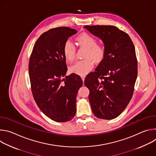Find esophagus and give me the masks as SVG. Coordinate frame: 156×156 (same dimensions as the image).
Instances as JSON below:
<instances>
[{"label":"esophagus","mask_w":156,"mask_h":156,"mask_svg":"<svg viewBox=\"0 0 156 156\" xmlns=\"http://www.w3.org/2000/svg\"><path fill=\"white\" fill-rule=\"evenodd\" d=\"M85 77H86V76H85V75H81V79H82L83 81H84V78H85Z\"/></svg>","instance_id":"1"}]
</instances>
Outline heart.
Listing matches in <instances>:
<instances>
[{"mask_svg": "<svg viewBox=\"0 0 156 156\" xmlns=\"http://www.w3.org/2000/svg\"><path fill=\"white\" fill-rule=\"evenodd\" d=\"M80 47L86 49L83 60H80L70 67L72 73L84 75L93 67V61L96 63L104 60L107 54V48L104 44H98L96 37L87 33H82L76 37ZM63 53L66 61L71 63L75 58L76 48L70 41H66L63 47Z\"/></svg>", "mask_w": 156, "mask_h": 156, "instance_id": "b5f03b06", "label": "heart"}]
</instances>
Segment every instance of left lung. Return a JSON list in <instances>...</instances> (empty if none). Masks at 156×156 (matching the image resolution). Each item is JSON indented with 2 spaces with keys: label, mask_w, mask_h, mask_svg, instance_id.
I'll list each match as a JSON object with an SVG mask.
<instances>
[{
  "label": "left lung",
  "mask_w": 156,
  "mask_h": 156,
  "mask_svg": "<svg viewBox=\"0 0 156 156\" xmlns=\"http://www.w3.org/2000/svg\"><path fill=\"white\" fill-rule=\"evenodd\" d=\"M84 28L101 39L107 48L104 60L84 80L90 90L89 101L96 117L114 119L125 109L134 92L138 75L134 44L127 33L115 26Z\"/></svg>",
  "instance_id": "8db88e82"
}]
</instances>
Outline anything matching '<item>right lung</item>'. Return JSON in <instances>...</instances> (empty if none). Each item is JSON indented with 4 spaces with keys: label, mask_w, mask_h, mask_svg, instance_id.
Wrapping results in <instances>:
<instances>
[{
    "label": "right lung",
    "mask_w": 156,
    "mask_h": 156,
    "mask_svg": "<svg viewBox=\"0 0 156 156\" xmlns=\"http://www.w3.org/2000/svg\"><path fill=\"white\" fill-rule=\"evenodd\" d=\"M76 30L58 27L44 33L36 41L29 61L31 89L38 107L57 122L71 120L76 114V98L83 85L81 77L65 75L67 66L63 47Z\"/></svg>",
    "instance_id": "obj_1"
}]
</instances>
